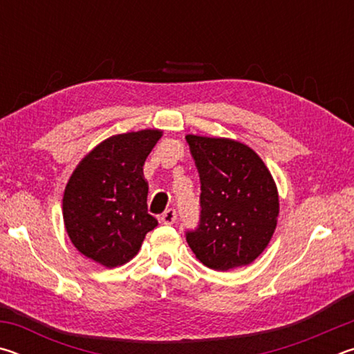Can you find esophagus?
Listing matches in <instances>:
<instances>
[{
  "instance_id": "esophagus-1",
  "label": "esophagus",
  "mask_w": 354,
  "mask_h": 354,
  "mask_svg": "<svg viewBox=\"0 0 354 354\" xmlns=\"http://www.w3.org/2000/svg\"><path fill=\"white\" fill-rule=\"evenodd\" d=\"M160 221L164 225H173L176 221V211L175 209H167V211L160 215Z\"/></svg>"
}]
</instances>
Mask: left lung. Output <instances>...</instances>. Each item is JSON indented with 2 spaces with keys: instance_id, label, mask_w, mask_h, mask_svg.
Segmentation results:
<instances>
[{
  "instance_id": "8db88e82",
  "label": "left lung",
  "mask_w": 354,
  "mask_h": 354,
  "mask_svg": "<svg viewBox=\"0 0 354 354\" xmlns=\"http://www.w3.org/2000/svg\"><path fill=\"white\" fill-rule=\"evenodd\" d=\"M185 140L201 181L200 225L185 234L189 247L212 270L248 266L270 243L278 223L270 170L242 142L195 134Z\"/></svg>"
}]
</instances>
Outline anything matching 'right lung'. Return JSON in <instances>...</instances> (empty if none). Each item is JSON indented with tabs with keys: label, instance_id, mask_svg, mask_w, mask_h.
Here are the masks:
<instances>
[{
	"label": "right lung",
	"instance_id": "right-lung-1",
	"mask_svg": "<svg viewBox=\"0 0 354 354\" xmlns=\"http://www.w3.org/2000/svg\"><path fill=\"white\" fill-rule=\"evenodd\" d=\"M160 129L112 136L84 156L65 185L64 225L71 243L88 259L113 268L139 253L158 226L148 214L143 164Z\"/></svg>",
	"mask_w": 354,
	"mask_h": 354
}]
</instances>
